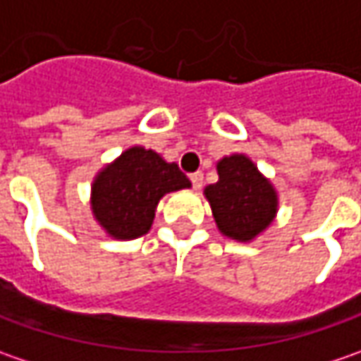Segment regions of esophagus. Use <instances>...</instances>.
<instances>
[{
  "mask_svg": "<svg viewBox=\"0 0 361 361\" xmlns=\"http://www.w3.org/2000/svg\"><path fill=\"white\" fill-rule=\"evenodd\" d=\"M190 180H192L194 190H200V188H202V183H204V173H202V171H196V173H192V176H190Z\"/></svg>",
  "mask_w": 361,
  "mask_h": 361,
  "instance_id": "esophagus-1",
  "label": "esophagus"
}]
</instances>
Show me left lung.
Returning a JSON list of instances; mask_svg holds the SVG:
<instances>
[{"instance_id": "obj_1", "label": "left lung", "mask_w": 361, "mask_h": 361, "mask_svg": "<svg viewBox=\"0 0 361 361\" xmlns=\"http://www.w3.org/2000/svg\"><path fill=\"white\" fill-rule=\"evenodd\" d=\"M218 181L204 190L218 230L238 243H250L276 216L279 197L273 183L243 153L220 159Z\"/></svg>"}]
</instances>
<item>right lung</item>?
Returning a JSON list of instances; mask_svg holds the SVG:
<instances>
[{
  "label": "right lung",
  "instance_id": "obj_1",
  "mask_svg": "<svg viewBox=\"0 0 361 361\" xmlns=\"http://www.w3.org/2000/svg\"><path fill=\"white\" fill-rule=\"evenodd\" d=\"M190 180L178 164H167L145 147L123 151L92 181L90 206L97 222L117 240H133L149 232L159 200L183 188Z\"/></svg>",
  "mask_w": 361,
  "mask_h": 361
}]
</instances>
